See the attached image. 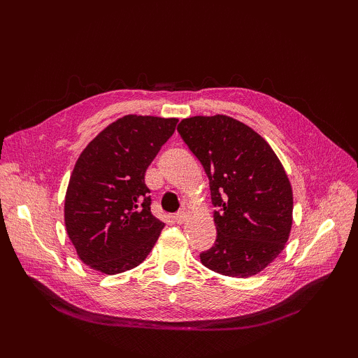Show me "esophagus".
<instances>
[{"mask_svg": "<svg viewBox=\"0 0 358 358\" xmlns=\"http://www.w3.org/2000/svg\"><path fill=\"white\" fill-rule=\"evenodd\" d=\"M187 221V213L185 212H179L175 215V222L176 224H183Z\"/></svg>", "mask_w": 358, "mask_h": 358, "instance_id": "34e87169", "label": "esophagus"}]
</instances>
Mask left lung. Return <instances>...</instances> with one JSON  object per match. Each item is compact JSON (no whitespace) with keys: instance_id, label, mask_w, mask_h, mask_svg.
<instances>
[{"instance_id":"left-lung-1","label":"left lung","mask_w":358,"mask_h":358,"mask_svg":"<svg viewBox=\"0 0 358 358\" xmlns=\"http://www.w3.org/2000/svg\"><path fill=\"white\" fill-rule=\"evenodd\" d=\"M178 131L209 178L215 246L203 266L254 276L282 252L292 225V188L275 150L251 127L225 115L182 119Z\"/></svg>"}]
</instances>
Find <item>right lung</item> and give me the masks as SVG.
Instances as JSON below:
<instances>
[{
	"mask_svg": "<svg viewBox=\"0 0 358 358\" xmlns=\"http://www.w3.org/2000/svg\"><path fill=\"white\" fill-rule=\"evenodd\" d=\"M179 119L127 115L94 137L76 161L64 221L82 262L106 275L137 267L164 222L150 213L145 173Z\"/></svg>",
	"mask_w": 358,
	"mask_h": 358,
	"instance_id": "right-lung-1",
	"label": "right lung"
}]
</instances>
